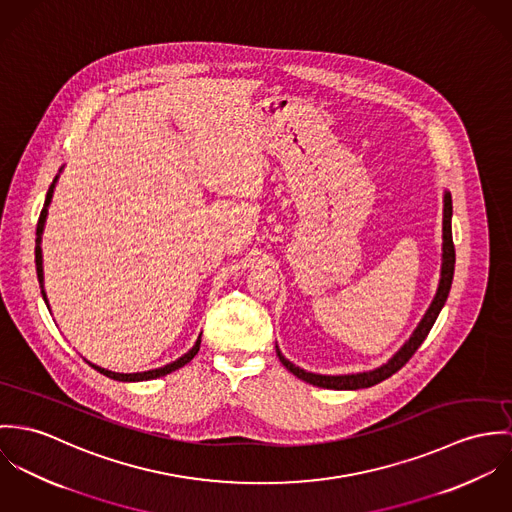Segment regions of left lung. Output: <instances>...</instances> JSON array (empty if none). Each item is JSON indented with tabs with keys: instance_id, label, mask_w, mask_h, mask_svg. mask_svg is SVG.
I'll list each match as a JSON object with an SVG mask.
<instances>
[{
	"instance_id": "left-lung-1",
	"label": "left lung",
	"mask_w": 512,
	"mask_h": 512,
	"mask_svg": "<svg viewBox=\"0 0 512 512\" xmlns=\"http://www.w3.org/2000/svg\"><path fill=\"white\" fill-rule=\"evenodd\" d=\"M454 267H455V247L454 239H452V196L450 192H446L444 196V255H442V279H440V286L438 292L428 308V312L424 314L422 322L418 324V328L414 330V334L410 336V340L402 345V349L398 351L397 355L385 363L383 367L375 369V371H367V373H357V375H316V373H308L296 365H292L288 359H284L283 353L277 349V355L281 359L284 367L296 375L298 379L322 387V389H336V391H349V389H367L373 387L385 379H389L391 375H395L400 367L406 365V361L416 353V349L422 345V341L426 340V336L430 334L442 306L448 300L450 288H452V281H454Z\"/></svg>"
}]
</instances>
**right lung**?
Masks as SVG:
<instances>
[{"label":"right lung","mask_w":512,"mask_h":512,"mask_svg":"<svg viewBox=\"0 0 512 512\" xmlns=\"http://www.w3.org/2000/svg\"><path fill=\"white\" fill-rule=\"evenodd\" d=\"M55 182H57V178H55ZM55 182L51 184V188H49V192H47V200H45V206H43V210H41V216H39V224H37V241H41V233H43V226H45V218H47V208H49V204H51V198H53V188H55ZM35 263H37V277H39V283H43V267H41V247L37 245L35 247ZM43 298H45V290H43ZM45 302H47V298H45ZM198 349H200V338L196 341V345L188 351V353H184L180 359H176V361H172L169 365H165V367H159V369H153V371H145V373H114V371H108V369H102V367H98V365H92L96 371H100L102 375H106V377H110V379H115V381H149V379H157V377H163V375H169L172 371H176V369H180V367H184L186 363H190L192 359H194V355L198 353Z\"/></svg>","instance_id":"obj_1"}]
</instances>
